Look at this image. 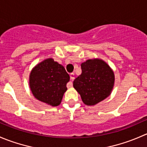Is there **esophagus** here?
I'll return each mask as SVG.
<instances>
[{"instance_id": "esophagus-1", "label": "esophagus", "mask_w": 147, "mask_h": 147, "mask_svg": "<svg viewBox=\"0 0 147 147\" xmlns=\"http://www.w3.org/2000/svg\"><path fill=\"white\" fill-rule=\"evenodd\" d=\"M69 78H70L71 80H72V81L74 80V79H75V74H74V73L69 74ZM72 82H70L69 84H68V87H72Z\"/></svg>"}]
</instances>
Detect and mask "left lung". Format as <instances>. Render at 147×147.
<instances>
[{
	"mask_svg": "<svg viewBox=\"0 0 147 147\" xmlns=\"http://www.w3.org/2000/svg\"><path fill=\"white\" fill-rule=\"evenodd\" d=\"M81 68L82 73L74 80L73 87L84 105L94 106L111 94L115 85V73L100 58L87 60L81 64Z\"/></svg>",
	"mask_w": 147,
	"mask_h": 147,
	"instance_id": "1",
	"label": "left lung"
}]
</instances>
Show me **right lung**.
I'll list each match as a JSON object with an SVG mask.
<instances>
[{"instance_id": "add662e5", "label": "right lung", "mask_w": 147, "mask_h": 147, "mask_svg": "<svg viewBox=\"0 0 147 147\" xmlns=\"http://www.w3.org/2000/svg\"><path fill=\"white\" fill-rule=\"evenodd\" d=\"M69 81L64 67L52 57L35 65L29 76V86L34 97L52 107L60 105Z\"/></svg>"}]
</instances>
